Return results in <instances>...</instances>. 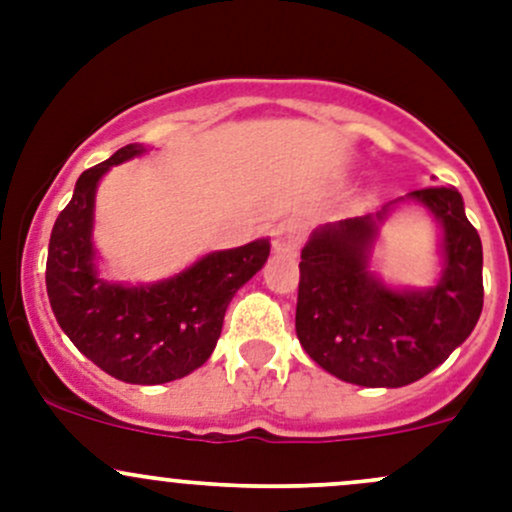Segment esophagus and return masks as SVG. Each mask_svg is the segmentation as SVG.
<instances>
[{
    "label": "esophagus",
    "instance_id": "34e87169",
    "mask_svg": "<svg viewBox=\"0 0 512 512\" xmlns=\"http://www.w3.org/2000/svg\"><path fill=\"white\" fill-rule=\"evenodd\" d=\"M304 242V225L299 220H285V223L277 225L275 230V245L277 255H297V250Z\"/></svg>",
    "mask_w": 512,
    "mask_h": 512
}]
</instances>
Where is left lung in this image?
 I'll return each mask as SVG.
<instances>
[{"mask_svg":"<svg viewBox=\"0 0 512 512\" xmlns=\"http://www.w3.org/2000/svg\"><path fill=\"white\" fill-rule=\"evenodd\" d=\"M443 230V277L426 292H396L369 275L376 220L324 225L299 262V344L322 369L359 386H406L466 342L483 309V245L451 185L411 190Z\"/></svg>","mask_w":512,"mask_h":512,"instance_id":"left-lung-1","label":"left lung"}]
</instances>
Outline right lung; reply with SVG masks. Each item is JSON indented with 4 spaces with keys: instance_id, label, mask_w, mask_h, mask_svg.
Masks as SVG:
<instances>
[{
    "instance_id": "obj_1",
    "label": "right lung",
    "mask_w": 512,
    "mask_h": 512,
    "mask_svg": "<svg viewBox=\"0 0 512 512\" xmlns=\"http://www.w3.org/2000/svg\"><path fill=\"white\" fill-rule=\"evenodd\" d=\"M143 151L131 143L76 180L74 198L51 230L46 294L59 327L98 369L126 384H165L210 359L232 294L262 270L270 242L210 252L151 287L98 280L91 245L96 185L111 165Z\"/></svg>"
}]
</instances>
